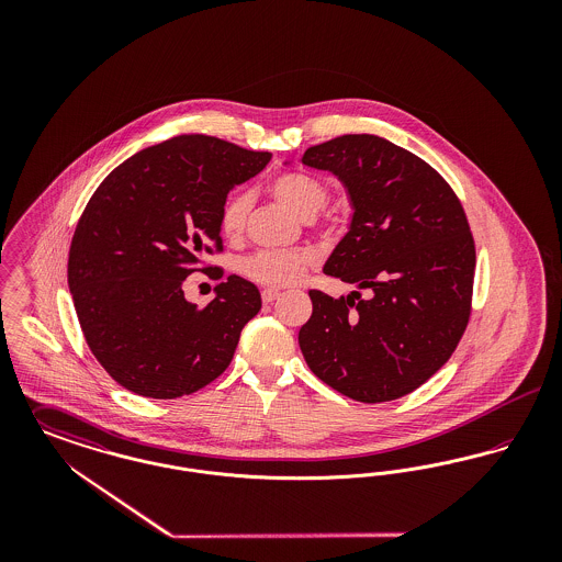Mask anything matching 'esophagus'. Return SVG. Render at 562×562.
I'll return each instance as SVG.
<instances>
[{
	"instance_id": "esophagus-1",
	"label": "esophagus",
	"mask_w": 562,
	"mask_h": 562,
	"mask_svg": "<svg viewBox=\"0 0 562 562\" xmlns=\"http://www.w3.org/2000/svg\"><path fill=\"white\" fill-rule=\"evenodd\" d=\"M280 296V291L278 289H263V293H261V299L266 301V303H271V301H276Z\"/></svg>"
}]
</instances>
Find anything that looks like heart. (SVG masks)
I'll return each instance as SVG.
<instances>
[{
	"label": "heart",
	"instance_id": "b5f03b06",
	"mask_svg": "<svg viewBox=\"0 0 562 562\" xmlns=\"http://www.w3.org/2000/svg\"><path fill=\"white\" fill-rule=\"evenodd\" d=\"M271 193L294 214L310 218L326 204L328 191L324 183L305 172H286L273 179ZM248 213V195H232L221 211V234L229 240L238 238L244 229ZM314 263L310 250H261L241 261V273L266 286H289L303 278V273Z\"/></svg>",
	"mask_w": 562,
	"mask_h": 562
}]
</instances>
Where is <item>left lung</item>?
I'll return each mask as SVG.
<instances>
[{
	"instance_id": "8db88e82",
	"label": "left lung",
	"mask_w": 562,
	"mask_h": 562,
	"mask_svg": "<svg viewBox=\"0 0 562 562\" xmlns=\"http://www.w3.org/2000/svg\"><path fill=\"white\" fill-rule=\"evenodd\" d=\"M301 161L348 191V234L324 273L358 289L310 291L303 358L351 401H396L451 358L468 326L476 250L463 206L428 161L374 134L330 138Z\"/></svg>"
}]
</instances>
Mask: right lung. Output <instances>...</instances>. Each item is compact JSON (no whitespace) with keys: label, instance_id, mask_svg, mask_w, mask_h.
<instances>
[{"label":"right lung","instance_id":"obj_1","mask_svg":"<svg viewBox=\"0 0 562 562\" xmlns=\"http://www.w3.org/2000/svg\"><path fill=\"white\" fill-rule=\"evenodd\" d=\"M269 160L268 151L183 134L122 161L92 193L67 280L88 348L122 387L170 401L229 367L244 324L261 310L259 289L229 276L200 310L183 282L204 252L223 248L227 193Z\"/></svg>","mask_w":562,"mask_h":562}]
</instances>
